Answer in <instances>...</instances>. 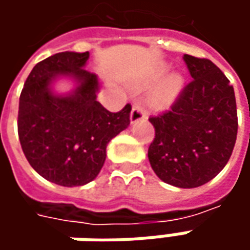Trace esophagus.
I'll return each instance as SVG.
<instances>
[{"label":"esophagus","instance_id":"34e87169","mask_svg":"<svg viewBox=\"0 0 250 250\" xmlns=\"http://www.w3.org/2000/svg\"><path fill=\"white\" fill-rule=\"evenodd\" d=\"M146 118H147V115H146V112L143 110V107L139 105V104H135L132 111H130V122L135 124L138 121H145Z\"/></svg>","mask_w":250,"mask_h":250}]
</instances>
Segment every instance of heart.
<instances>
[{
  "label": "heart",
  "instance_id": "b5f03b06",
  "mask_svg": "<svg viewBox=\"0 0 250 250\" xmlns=\"http://www.w3.org/2000/svg\"><path fill=\"white\" fill-rule=\"evenodd\" d=\"M166 71H167L166 68L159 69V72L156 73V78H161V76L166 73ZM182 86H184V79H182V76H179V75H171L167 81L164 82L163 87H161L160 99H161V100H169V99H172L178 91L182 89Z\"/></svg>",
  "mask_w": 250,
  "mask_h": 250
}]
</instances>
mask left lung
I'll list each match as a JSON object with an SVG mask.
<instances>
[{
    "label": "left lung",
    "instance_id": "obj_1",
    "mask_svg": "<svg viewBox=\"0 0 250 250\" xmlns=\"http://www.w3.org/2000/svg\"><path fill=\"white\" fill-rule=\"evenodd\" d=\"M193 81L171 108L149 121L156 129L147 156L156 175L190 189L211 181L235 146L238 117L234 87L210 60L184 55Z\"/></svg>",
    "mask_w": 250,
    "mask_h": 250
}]
</instances>
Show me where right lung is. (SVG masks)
Instances as JSON below:
<instances>
[{"label":"right lung","mask_w":250,"mask_h":250,"mask_svg":"<svg viewBox=\"0 0 250 250\" xmlns=\"http://www.w3.org/2000/svg\"><path fill=\"white\" fill-rule=\"evenodd\" d=\"M90 54H54L39 62L19 99L18 133L24 156L44 179L66 188L83 187L99 175L107 145L129 126L130 105L107 111L97 101L101 81L84 69ZM73 83L66 93L55 90Z\"/></svg>","instance_id":"right-lung-1"}]
</instances>
